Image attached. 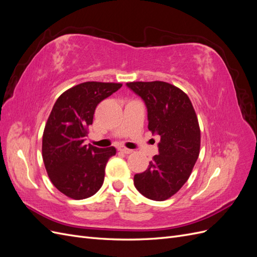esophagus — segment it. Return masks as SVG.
Here are the masks:
<instances>
[{"label":"esophagus","mask_w":257,"mask_h":257,"mask_svg":"<svg viewBox=\"0 0 257 257\" xmlns=\"http://www.w3.org/2000/svg\"><path fill=\"white\" fill-rule=\"evenodd\" d=\"M118 150H119L120 152H122V153H125V154H130V153L133 152V150L127 149V148H125L124 146H120V147L118 148Z\"/></svg>","instance_id":"34e87169"}]
</instances>
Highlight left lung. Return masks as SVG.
I'll return each instance as SVG.
<instances>
[{"label": "left lung", "mask_w": 257, "mask_h": 257, "mask_svg": "<svg viewBox=\"0 0 257 257\" xmlns=\"http://www.w3.org/2000/svg\"><path fill=\"white\" fill-rule=\"evenodd\" d=\"M141 96L148 111V128L161 136L159 154L147 170L134 176L138 192L162 201L172 197L188 181L199 155L200 130L189 96L164 81L127 82Z\"/></svg>", "instance_id": "8db88e82"}]
</instances>
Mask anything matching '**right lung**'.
Wrapping results in <instances>:
<instances>
[{"label": "right lung", "instance_id": "1", "mask_svg": "<svg viewBox=\"0 0 257 257\" xmlns=\"http://www.w3.org/2000/svg\"><path fill=\"white\" fill-rule=\"evenodd\" d=\"M121 83L88 81L68 89L54 103L43 135V160L52 184L67 197H91L104 182L115 148L84 145L96 106Z\"/></svg>", "mask_w": 257, "mask_h": 257}]
</instances>
